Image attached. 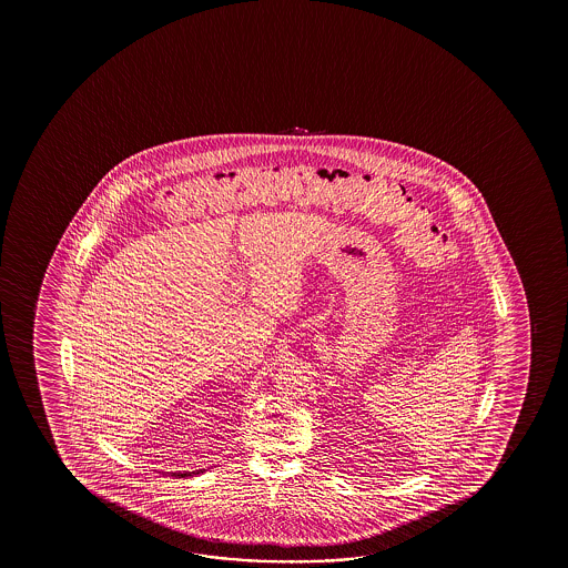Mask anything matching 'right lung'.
Instances as JSON below:
<instances>
[{
  "label": "right lung",
  "mask_w": 568,
  "mask_h": 568,
  "mask_svg": "<svg viewBox=\"0 0 568 568\" xmlns=\"http://www.w3.org/2000/svg\"><path fill=\"white\" fill-rule=\"evenodd\" d=\"M203 471H205V469H197V471H192V474H203ZM192 474H179V477H187V475H192Z\"/></svg>",
  "instance_id": "1"
}]
</instances>
